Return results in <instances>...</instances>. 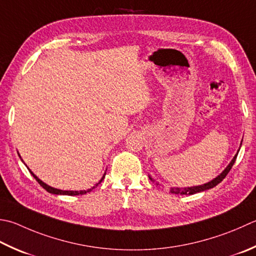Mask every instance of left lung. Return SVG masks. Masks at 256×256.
Segmentation results:
<instances>
[{
    "label": "left lung",
    "instance_id": "obj_1",
    "mask_svg": "<svg viewBox=\"0 0 256 256\" xmlns=\"http://www.w3.org/2000/svg\"><path fill=\"white\" fill-rule=\"evenodd\" d=\"M241 145H242V142H241V144H240V148H241ZM238 151H240V148L238 150V153L234 155V158H232V161L230 162L228 166L224 168V171H223L221 174H220V175H218L216 178H213L212 181H210V182L205 183V184H202V185H195V186H188V188H170V192L173 193V194H180V195H191V194H195V193H200V192L206 191V190H210V188H214V186H216V185H218V183H221V182L223 181L224 178L226 176L228 173L230 172V170L232 168L233 164L235 163V160H236ZM148 178H150V180H151V181L155 182V180H154L152 176H150V175H148ZM156 184L158 185V182H156Z\"/></svg>",
    "mask_w": 256,
    "mask_h": 256
}]
</instances>
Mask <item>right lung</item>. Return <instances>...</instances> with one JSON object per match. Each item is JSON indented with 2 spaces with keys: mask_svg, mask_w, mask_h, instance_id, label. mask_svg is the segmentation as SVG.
Here are the masks:
<instances>
[{
  "mask_svg": "<svg viewBox=\"0 0 256 256\" xmlns=\"http://www.w3.org/2000/svg\"><path fill=\"white\" fill-rule=\"evenodd\" d=\"M18 156H20V158L22 160V158H21V155L18 154ZM22 162H23V160H22ZM24 163V162H23ZM25 164V163H24ZM28 168V166H26ZM28 170L30 171V173H31L32 175H33V178L36 180V181L40 183V185H41V186L43 188H45L46 190V191L48 192V193H52V194H56V195H82V194H85V193H88V192H91L93 188H95L98 186V185L101 183L103 180H104V178H105V174H106V172H105L104 174H103V176H102V178L100 180V181L94 185V186H92L91 188H88V190H81V191H63V190H58V188H52V186H50V185H48L46 183H44L42 180H40L36 175H35L31 170H30L28 168Z\"/></svg>",
  "mask_w": 256,
  "mask_h": 256,
  "instance_id": "1",
  "label": "right lung"
}]
</instances>
